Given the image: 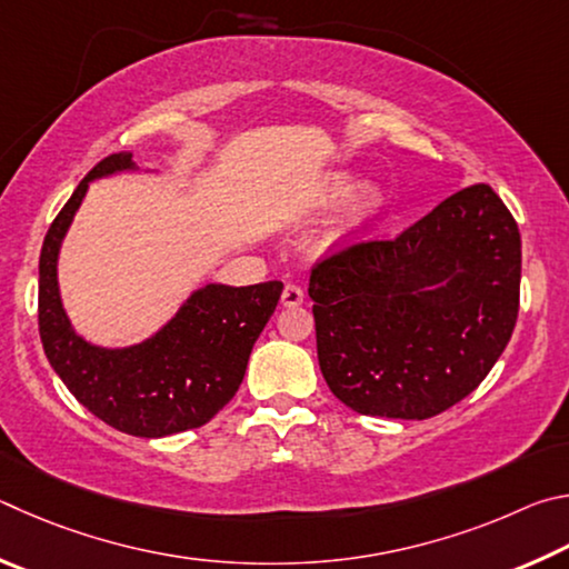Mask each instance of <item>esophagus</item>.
<instances>
[{"instance_id":"esophagus-1","label":"esophagus","mask_w":569,"mask_h":569,"mask_svg":"<svg viewBox=\"0 0 569 569\" xmlns=\"http://www.w3.org/2000/svg\"><path fill=\"white\" fill-rule=\"evenodd\" d=\"M305 302V290L300 284H295V282H290V284H284V290H282V305L284 307H300Z\"/></svg>"}]
</instances>
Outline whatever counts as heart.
<instances>
[{"mask_svg":"<svg viewBox=\"0 0 569 569\" xmlns=\"http://www.w3.org/2000/svg\"><path fill=\"white\" fill-rule=\"evenodd\" d=\"M345 189H347V182H342V179H340V182H337V184L332 187V192L340 194V192H345ZM375 199H377V194L372 192V189H362V192L357 194V207H360V209H370V207L375 204Z\"/></svg>","mask_w":569,"mask_h":569,"instance_id":"obj_1","label":"heart"}]
</instances>
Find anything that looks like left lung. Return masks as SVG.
Returning <instances> with one entry per match:
<instances>
[{
  "instance_id": "obj_1",
  "label": "left lung",
  "mask_w": 569,
  "mask_h": 569,
  "mask_svg": "<svg viewBox=\"0 0 569 569\" xmlns=\"http://www.w3.org/2000/svg\"><path fill=\"white\" fill-rule=\"evenodd\" d=\"M520 269V229L490 184L460 189L392 239L332 249L310 277L325 382L360 415L450 410L510 342Z\"/></svg>"
}]
</instances>
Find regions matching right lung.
Masks as SVG:
<instances>
[{
    "label": "right lung",
    "instance_id": "add662e5",
    "mask_svg": "<svg viewBox=\"0 0 569 569\" xmlns=\"http://www.w3.org/2000/svg\"><path fill=\"white\" fill-rule=\"evenodd\" d=\"M132 167L109 154L54 217L39 254V337L67 390L99 420L134 437H164L207 425L244 380L249 352L282 295V282L207 284L152 340L102 350L77 337L59 302L57 254L89 179Z\"/></svg>",
    "mask_w": 569,
    "mask_h": 569
}]
</instances>
